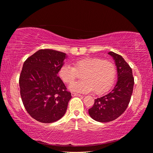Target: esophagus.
Returning <instances> with one entry per match:
<instances>
[{
    "label": "esophagus",
    "instance_id": "esophagus-1",
    "mask_svg": "<svg viewBox=\"0 0 153 153\" xmlns=\"http://www.w3.org/2000/svg\"><path fill=\"white\" fill-rule=\"evenodd\" d=\"M71 96L73 97H75V96H78V97H80V96H82V95L79 94H76V93H75V92H72L71 93Z\"/></svg>",
    "mask_w": 153,
    "mask_h": 153
}]
</instances>
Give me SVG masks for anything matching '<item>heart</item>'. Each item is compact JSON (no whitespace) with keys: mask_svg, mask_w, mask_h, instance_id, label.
Segmentation results:
<instances>
[{"mask_svg":"<svg viewBox=\"0 0 153 153\" xmlns=\"http://www.w3.org/2000/svg\"><path fill=\"white\" fill-rule=\"evenodd\" d=\"M73 67L64 64L60 68L59 76L61 80L69 84L77 77V73H82L83 80L71 83L68 89L78 93H88L94 91L101 94L112 85L116 75V68L113 62L96 57H87L78 59Z\"/></svg>","mask_w":153,"mask_h":153,"instance_id":"heart-1","label":"heart"}]
</instances>
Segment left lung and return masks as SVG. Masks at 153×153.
<instances>
[{"label":"left lung","mask_w":153,"mask_h":153,"mask_svg":"<svg viewBox=\"0 0 153 153\" xmlns=\"http://www.w3.org/2000/svg\"><path fill=\"white\" fill-rule=\"evenodd\" d=\"M114 60L117 67V81L108 94L94 100L89 109L92 119L100 123H108L119 117L127 108L130 101L134 85L132 69L120 55L108 53Z\"/></svg>","instance_id":"8db88e82"}]
</instances>
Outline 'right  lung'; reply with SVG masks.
Returning <instances> with one entry per match:
<instances>
[{"instance_id":"right-lung-1","label":"right lung","mask_w":153,"mask_h":153,"mask_svg":"<svg viewBox=\"0 0 153 153\" xmlns=\"http://www.w3.org/2000/svg\"><path fill=\"white\" fill-rule=\"evenodd\" d=\"M67 57L59 51L39 50L24 62L19 84L23 104L36 121L51 123L65 114L71 92L57 75Z\"/></svg>"}]
</instances>
